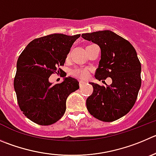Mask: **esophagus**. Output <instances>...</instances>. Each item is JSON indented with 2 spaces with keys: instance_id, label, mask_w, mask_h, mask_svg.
<instances>
[{
  "instance_id": "esophagus-1",
  "label": "esophagus",
  "mask_w": 156,
  "mask_h": 156,
  "mask_svg": "<svg viewBox=\"0 0 156 156\" xmlns=\"http://www.w3.org/2000/svg\"><path fill=\"white\" fill-rule=\"evenodd\" d=\"M84 83H86L85 81H83V80H80V87H83V85Z\"/></svg>"
}]
</instances>
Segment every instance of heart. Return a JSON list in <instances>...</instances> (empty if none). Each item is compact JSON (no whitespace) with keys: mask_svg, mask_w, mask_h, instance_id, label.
Returning a JSON list of instances; mask_svg holds the SVG:
<instances>
[{"mask_svg":"<svg viewBox=\"0 0 156 156\" xmlns=\"http://www.w3.org/2000/svg\"><path fill=\"white\" fill-rule=\"evenodd\" d=\"M71 74L73 76L79 78V79L84 80L87 79L89 76V70L87 69H82V68H76L71 72Z\"/></svg>","mask_w":156,"mask_h":156,"instance_id":"obj_1","label":"heart"}]
</instances>
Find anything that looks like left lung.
<instances>
[{"instance_id":"left-lung-1","label":"left lung","mask_w":156,"mask_h":156,"mask_svg":"<svg viewBox=\"0 0 156 156\" xmlns=\"http://www.w3.org/2000/svg\"><path fill=\"white\" fill-rule=\"evenodd\" d=\"M82 37L101 50L96 79L110 77L112 80L106 87L90 83L93 92L87 99V109L97 119L115 121L126 115L137 99L142 81L137 53L128 41L111 30L83 34Z\"/></svg>"}]
</instances>
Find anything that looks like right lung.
I'll return each mask as SVG.
<instances>
[{
	"label": "right lung",
	"mask_w": 156,
	"mask_h": 156,
	"mask_svg": "<svg viewBox=\"0 0 156 156\" xmlns=\"http://www.w3.org/2000/svg\"><path fill=\"white\" fill-rule=\"evenodd\" d=\"M80 37L53 34L37 38L18 57L14 81L17 103L25 116L35 123L49 126L60 119L68 96L80 88L77 80L70 76L55 85L49 81L57 67L64 65L73 44Z\"/></svg>",
	"instance_id": "obj_1"
}]
</instances>
